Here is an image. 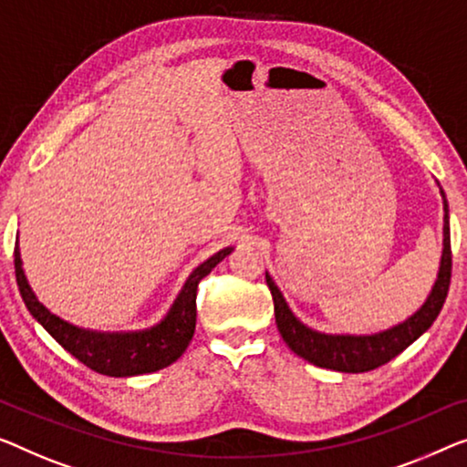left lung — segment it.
<instances>
[{
  "label": "left lung",
  "instance_id": "8db88e82",
  "mask_svg": "<svg viewBox=\"0 0 467 467\" xmlns=\"http://www.w3.org/2000/svg\"><path fill=\"white\" fill-rule=\"evenodd\" d=\"M444 199V192H442ZM451 266H453V255H451V233H449V205L444 199V247L438 278L432 287V294L428 296L426 304L409 317L405 323L392 327V329L375 333V336H327V333L312 331L302 325L289 310L287 302L283 300L281 291L275 285L273 278L266 275V285L273 294L275 302V318L281 337L285 339L291 350L297 357H302L308 363L333 368L342 373H365L373 371L388 360L411 346L421 333H426L436 317L441 315L442 304L447 300L449 283H451Z\"/></svg>",
  "mask_w": 467,
  "mask_h": 467
}]
</instances>
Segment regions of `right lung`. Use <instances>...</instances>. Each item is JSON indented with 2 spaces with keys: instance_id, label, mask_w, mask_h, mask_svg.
Returning a JSON list of instances; mask_svg holds the SVG:
<instances>
[{
  "instance_id": "1",
  "label": "right lung",
  "mask_w": 467,
  "mask_h": 467,
  "mask_svg": "<svg viewBox=\"0 0 467 467\" xmlns=\"http://www.w3.org/2000/svg\"><path fill=\"white\" fill-rule=\"evenodd\" d=\"M231 252L233 247L222 249L194 268L163 321L152 329L136 333H96L68 325L35 297L26 283L18 247L14 249V268L26 308L56 342L96 373L109 378H131V375L159 371L182 357L197 323V287L201 278L210 275L212 268L218 266Z\"/></svg>"
}]
</instances>
